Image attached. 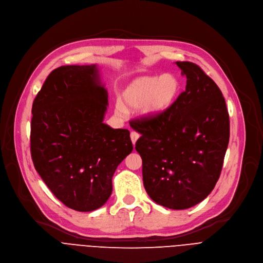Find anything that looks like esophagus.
Listing matches in <instances>:
<instances>
[{
  "label": "esophagus",
  "mask_w": 263,
  "mask_h": 263,
  "mask_svg": "<svg viewBox=\"0 0 263 263\" xmlns=\"http://www.w3.org/2000/svg\"><path fill=\"white\" fill-rule=\"evenodd\" d=\"M130 137H131V142H132V144H133V145H135V144H136V142H137V139L139 138V134H138V133H136V132H131Z\"/></svg>",
  "instance_id": "1"
}]
</instances>
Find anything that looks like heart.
I'll return each mask as SVG.
<instances>
[{
    "instance_id": "obj_1",
    "label": "heart",
    "mask_w": 263,
    "mask_h": 263,
    "mask_svg": "<svg viewBox=\"0 0 263 263\" xmlns=\"http://www.w3.org/2000/svg\"><path fill=\"white\" fill-rule=\"evenodd\" d=\"M181 92V82L173 74L161 76H141L133 79L122 92V104L115 103V112L124 116L127 109L139 111L147 119H156L164 115L174 103Z\"/></svg>"
}]
</instances>
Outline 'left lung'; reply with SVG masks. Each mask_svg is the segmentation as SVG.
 Segmentation results:
<instances>
[{
    "mask_svg": "<svg viewBox=\"0 0 263 263\" xmlns=\"http://www.w3.org/2000/svg\"><path fill=\"white\" fill-rule=\"evenodd\" d=\"M186 89L161 117L134 122L142 136L136 151L143 160L148 196L171 209L202 202L216 186L230 141V117L222 92L195 63L177 61Z\"/></svg>",
    "mask_w": 263,
    "mask_h": 263,
    "instance_id": "obj_1",
    "label": "left lung"
}]
</instances>
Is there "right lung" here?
Returning <instances> with one entry per match:
<instances>
[{
	"label": "right lung",
	"mask_w": 263,
	"mask_h": 263,
	"mask_svg": "<svg viewBox=\"0 0 263 263\" xmlns=\"http://www.w3.org/2000/svg\"><path fill=\"white\" fill-rule=\"evenodd\" d=\"M108 106L97 64L54 69L32 103L34 168L55 197L77 212L106 204L116 168L133 150L129 130L103 124Z\"/></svg>",
	"instance_id": "1"
}]
</instances>
